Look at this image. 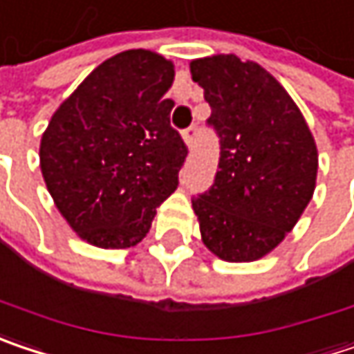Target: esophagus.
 Segmentation results:
<instances>
[{
  "label": "esophagus",
  "mask_w": 354,
  "mask_h": 354,
  "mask_svg": "<svg viewBox=\"0 0 354 354\" xmlns=\"http://www.w3.org/2000/svg\"><path fill=\"white\" fill-rule=\"evenodd\" d=\"M196 133H198V127H196V125H190L188 129H184V131H182V138H184L186 145L194 144V140H196Z\"/></svg>",
  "instance_id": "esophagus-1"
}]
</instances>
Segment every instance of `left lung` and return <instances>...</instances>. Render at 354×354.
<instances>
[{"instance_id": "8db88e82", "label": "left lung", "mask_w": 354, "mask_h": 354, "mask_svg": "<svg viewBox=\"0 0 354 354\" xmlns=\"http://www.w3.org/2000/svg\"><path fill=\"white\" fill-rule=\"evenodd\" d=\"M205 88L221 158L214 182L192 198L203 243L233 263L275 249L308 207L318 151L286 88L257 62L216 54L190 62Z\"/></svg>"}]
</instances>
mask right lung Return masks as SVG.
I'll return each mask as SVG.
<instances>
[{"label": "right lung", "instance_id": "right-lung-1", "mask_svg": "<svg viewBox=\"0 0 354 354\" xmlns=\"http://www.w3.org/2000/svg\"><path fill=\"white\" fill-rule=\"evenodd\" d=\"M174 64L125 50L99 64L56 109L40 142V168L75 233L103 249L142 241L176 190L188 147L170 125Z\"/></svg>", "mask_w": 354, "mask_h": 354}]
</instances>
